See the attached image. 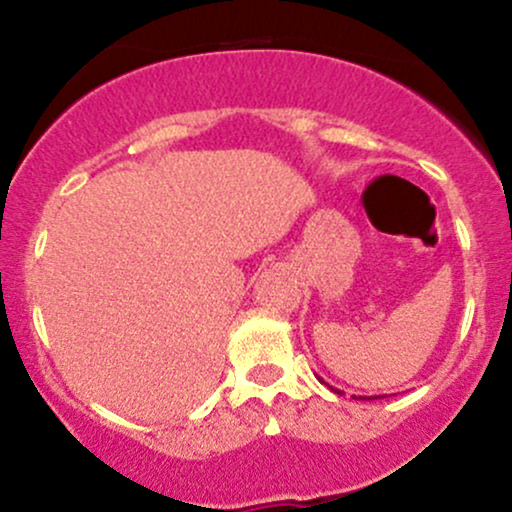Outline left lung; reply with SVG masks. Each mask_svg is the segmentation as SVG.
Returning a JSON list of instances; mask_svg holds the SVG:
<instances>
[{
    "mask_svg": "<svg viewBox=\"0 0 512 512\" xmlns=\"http://www.w3.org/2000/svg\"><path fill=\"white\" fill-rule=\"evenodd\" d=\"M337 392H339V390H337ZM339 395H342V392H339Z\"/></svg>",
    "mask_w": 512,
    "mask_h": 512,
    "instance_id": "obj_1",
    "label": "left lung"
}]
</instances>
